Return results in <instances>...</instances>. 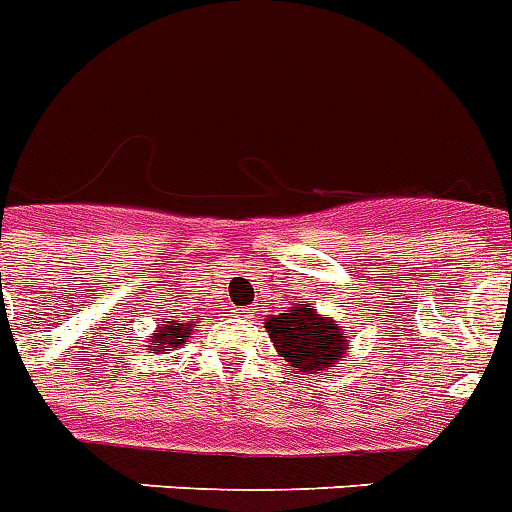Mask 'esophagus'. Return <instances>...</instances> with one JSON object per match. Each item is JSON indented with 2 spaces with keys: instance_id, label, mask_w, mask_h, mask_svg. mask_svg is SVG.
Instances as JSON below:
<instances>
[{
  "instance_id": "34e87169",
  "label": "esophagus",
  "mask_w": 512,
  "mask_h": 512,
  "mask_svg": "<svg viewBox=\"0 0 512 512\" xmlns=\"http://www.w3.org/2000/svg\"><path fill=\"white\" fill-rule=\"evenodd\" d=\"M235 313H238V316H243V318H253L251 308H235Z\"/></svg>"
}]
</instances>
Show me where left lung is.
Segmentation results:
<instances>
[{
  "label": "left lung",
  "mask_w": 512,
  "mask_h": 512,
  "mask_svg": "<svg viewBox=\"0 0 512 512\" xmlns=\"http://www.w3.org/2000/svg\"><path fill=\"white\" fill-rule=\"evenodd\" d=\"M264 329L279 357H285L287 365L303 375L342 368V357L349 349L347 326L321 316L313 303H295L285 313L269 316Z\"/></svg>",
  "instance_id": "1"
}]
</instances>
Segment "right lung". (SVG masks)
<instances>
[{
	"mask_svg": "<svg viewBox=\"0 0 512 512\" xmlns=\"http://www.w3.org/2000/svg\"><path fill=\"white\" fill-rule=\"evenodd\" d=\"M196 323L189 321H176V318H165V321L157 323V331L150 336V344L147 347L152 349V352H170V349L181 347V344H186V339L191 336V326Z\"/></svg>",
	"mask_w": 512,
	"mask_h": 512,
	"instance_id": "obj_1",
	"label": "right lung"
}]
</instances>
